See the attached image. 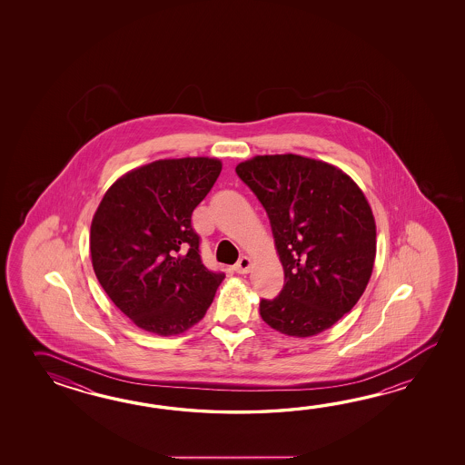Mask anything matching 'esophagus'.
<instances>
[{"instance_id": "obj_1", "label": "esophagus", "mask_w": 465, "mask_h": 465, "mask_svg": "<svg viewBox=\"0 0 465 465\" xmlns=\"http://www.w3.org/2000/svg\"><path fill=\"white\" fill-rule=\"evenodd\" d=\"M251 259L247 256H242L236 262V266H234V271H236L237 274H247L249 272V269H251Z\"/></svg>"}]
</instances>
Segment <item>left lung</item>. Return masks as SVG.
I'll return each instance as SVG.
<instances>
[{"mask_svg":"<svg viewBox=\"0 0 465 465\" xmlns=\"http://www.w3.org/2000/svg\"><path fill=\"white\" fill-rule=\"evenodd\" d=\"M272 228L284 287L262 299L267 326L294 337L334 326L366 291L376 259V221L356 183L324 161L297 154L237 164Z\"/></svg>","mask_w":465,"mask_h":465,"instance_id":"left-lung-1","label":"left lung"}]
</instances>
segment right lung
I'll list each match as a JSON object with an SVG mask.
<instances>
[{"label":"right lung","mask_w":465,"mask_h":465,"mask_svg":"<svg viewBox=\"0 0 465 465\" xmlns=\"http://www.w3.org/2000/svg\"><path fill=\"white\" fill-rule=\"evenodd\" d=\"M221 169L213 158L154 161L121 176L94 213V274L119 311L148 332L176 336L198 324L224 279L203 264L191 224Z\"/></svg>","instance_id":"right-lung-1"}]
</instances>
